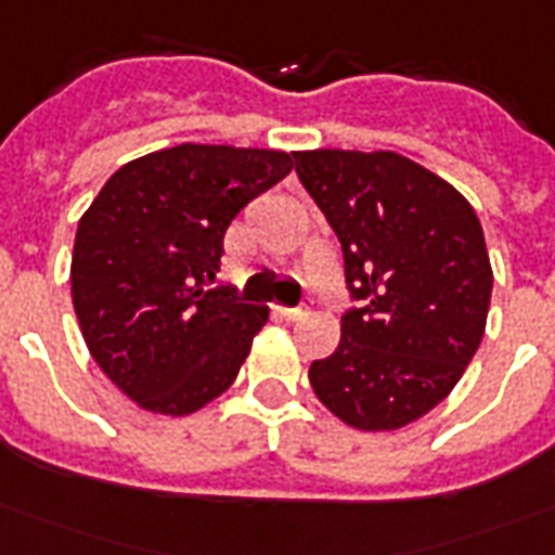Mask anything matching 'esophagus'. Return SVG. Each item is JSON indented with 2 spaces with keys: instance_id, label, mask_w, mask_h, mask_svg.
<instances>
[{
  "instance_id": "34e87169",
  "label": "esophagus",
  "mask_w": 555,
  "mask_h": 555,
  "mask_svg": "<svg viewBox=\"0 0 555 555\" xmlns=\"http://www.w3.org/2000/svg\"><path fill=\"white\" fill-rule=\"evenodd\" d=\"M278 313H281L286 322H295V319L305 317V307H278Z\"/></svg>"
}]
</instances>
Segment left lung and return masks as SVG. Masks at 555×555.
<instances>
[{
	"instance_id": "left-lung-1",
	"label": "left lung",
	"mask_w": 555,
	"mask_h": 555,
	"mask_svg": "<svg viewBox=\"0 0 555 555\" xmlns=\"http://www.w3.org/2000/svg\"><path fill=\"white\" fill-rule=\"evenodd\" d=\"M295 171L337 233L358 310L313 393L361 431H396L440 405L485 337L493 272L467 197L393 150H298Z\"/></svg>"
}]
</instances>
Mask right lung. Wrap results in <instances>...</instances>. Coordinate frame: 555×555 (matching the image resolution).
I'll return each instance as SVG.
<instances>
[{"mask_svg":"<svg viewBox=\"0 0 555 555\" xmlns=\"http://www.w3.org/2000/svg\"><path fill=\"white\" fill-rule=\"evenodd\" d=\"M293 171L283 150L177 144L127 162L76 228L73 310L117 390L185 416L236 382L269 307L216 283L238 209Z\"/></svg>","mask_w":555,"mask_h":555,"instance_id":"1","label":"right lung"}]
</instances>
